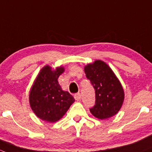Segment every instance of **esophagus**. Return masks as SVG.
<instances>
[{
  "label": "esophagus",
  "instance_id": "esophagus-1",
  "mask_svg": "<svg viewBox=\"0 0 152 152\" xmlns=\"http://www.w3.org/2000/svg\"><path fill=\"white\" fill-rule=\"evenodd\" d=\"M74 97H75V99L76 101H80L81 95H80V93H76V94H75Z\"/></svg>",
  "mask_w": 152,
  "mask_h": 152
}]
</instances>
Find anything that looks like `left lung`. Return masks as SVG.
I'll list each match as a JSON object with an SVG mask.
<instances>
[{"label": "left lung", "instance_id": "8db88e82", "mask_svg": "<svg viewBox=\"0 0 152 152\" xmlns=\"http://www.w3.org/2000/svg\"><path fill=\"white\" fill-rule=\"evenodd\" d=\"M84 72L95 90V104L91 113L99 119H107L120 110L125 92L111 68L100 60L84 66Z\"/></svg>", "mask_w": 152, "mask_h": 152}]
</instances>
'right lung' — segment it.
I'll use <instances>...</instances> for the list:
<instances>
[{"mask_svg": "<svg viewBox=\"0 0 152 152\" xmlns=\"http://www.w3.org/2000/svg\"><path fill=\"white\" fill-rule=\"evenodd\" d=\"M63 66L52 69L45 66L34 80L29 94L32 110L40 119L55 122L66 113L75 99L67 91H63L58 78L64 72Z\"/></svg>", "mask_w": 152, "mask_h": 152, "instance_id": "obj_1", "label": "right lung"}]
</instances>
